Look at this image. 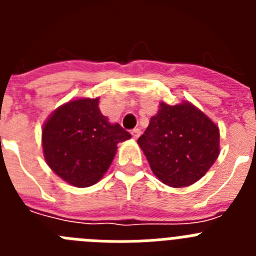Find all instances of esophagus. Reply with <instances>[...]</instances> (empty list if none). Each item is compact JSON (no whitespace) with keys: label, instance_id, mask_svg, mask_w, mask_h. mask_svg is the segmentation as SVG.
<instances>
[{"label":"esophagus","instance_id":"1","mask_svg":"<svg viewBox=\"0 0 256 256\" xmlns=\"http://www.w3.org/2000/svg\"><path fill=\"white\" fill-rule=\"evenodd\" d=\"M130 133H132L133 140H137L140 137V136H141V130H138V128H136V130H133Z\"/></svg>","mask_w":256,"mask_h":256}]
</instances>
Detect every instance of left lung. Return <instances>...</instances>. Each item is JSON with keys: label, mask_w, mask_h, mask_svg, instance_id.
Returning a JSON list of instances; mask_svg holds the SVG:
<instances>
[{"label": "left lung", "mask_w": 256, "mask_h": 256, "mask_svg": "<svg viewBox=\"0 0 256 256\" xmlns=\"http://www.w3.org/2000/svg\"><path fill=\"white\" fill-rule=\"evenodd\" d=\"M137 144L156 177L180 188L198 182L216 162L219 128L188 101L162 102Z\"/></svg>", "instance_id": "obj_1"}]
</instances>
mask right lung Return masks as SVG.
Wrapping results in <instances>:
<instances>
[{
	"label": "right lung",
	"instance_id": "add662e5",
	"mask_svg": "<svg viewBox=\"0 0 256 256\" xmlns=\"http://www.w3.org/2000/svg\"><path fill=\"white\" fill-rule=\"evenodd\" d=\"M100 98H78L61 105L42 130V148L50 168L76 187H90L102 178L116 144L130 138L98 108Z\"/></svg>",
	"mask_w": 256,
	"mask_h": 256
}]
</instances>
